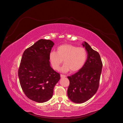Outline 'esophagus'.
<instances>
[{
	"label": "esophagus",
	"instance_id": "1",
	"mask_svg": "<svg viewBox=\"0 0 123 123\" xmlns=\"http://www.w3.org/2000/svg\"><path fill=\"white\" fill-rule=\"evenodd\" d=\"M60 76H61V78H64V77H66V76L65 75H64V74H60Z\"/></svg>",
	"mask_w": 123,
	"mask_h": 123
}]
</instances>
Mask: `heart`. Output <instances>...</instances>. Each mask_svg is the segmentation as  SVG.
Masks as SVG:
<instances>
[{
  "instance_id": "1",
  "label": "heart",
  "mask_w": 123,
  "mask_h": 123,
  "mask_svg": "<svg viewBox=\"0 0 123 123\" xmlns=\"http://www.w3.org/2000/svg\"><path fill=\"white\" fill-rule=\"evenodd\" d=\"M87 54L83 47H77L73 45L64 44L58 47L57 52L52 51L49 54V59L53 68L58 70L63 60L65 64L61 68L62 72L78 71L84 66Z\"/></svg>"
}]
</instances>
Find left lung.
Instances as JSON below:
<instances>
[{"label": "left lung", "mask_w": 123, "mask_h": 123, "mask_svg": "<svg viewBox=\"0 0 123 123\" xmlns=\"http://www.w3.org/2000/svg\"><path fill=\"white\" fill-rule=\"evenodd\" d=\"M87 53V59L79 71L68 76V96L73 102L83 103L91 99L99 86L103 64L100 55L86 42L83 44Z\"/></svg>", "instance_id": "obj_1"}]
</instances>
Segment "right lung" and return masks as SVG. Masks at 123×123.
<instances>
[{
	"label": "right lung",
	"mask_w": 123,
	"mask_h": 123,
	"mask_svg": "<svg viewBox=\"0 0 123 123\" xmlns=\"http://www.w3.org/2000/svg\"><path fill=\"white\" fill-rule=\"evenodd\" d=\"M54 43L40 39L24 51L18 75L21 88L30 99L44 103L52 96L60 74L50 66L49 54Z\"/></svg>",
	"instance_id": "add662e5"
}]
</instances>
